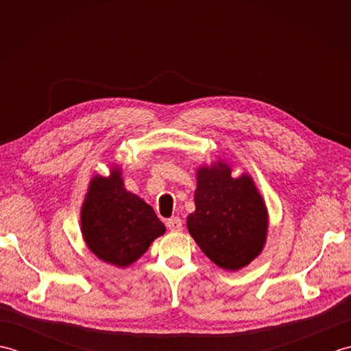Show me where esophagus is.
Returning <instances> with one entry per match:
<instances>
[{"mask_svg":"<svg viewBox=\"0 0 351 351\" xmlns=\"http://www.w3.org/2000/svg\"><path fill=\"white\" fill-rule=\"evenodd\" d=\"M166 226L169 230H171V232H180V230L182 229V221L180 217H170L166 221Z\"/></svg>","mask_w":351,"mask_h":351,"instance_id":"esophagus-1","label":"esophagus"}]
</instances>
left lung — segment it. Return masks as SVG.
<instances>
[{
  "mask_svg": "<svg viewBox=\"0 0 351 351\" xmlns=\"http://www.w3.org/2000/svg\"><path fill=\"white\" fill-rule=\"evenodd\" d=\"M196 210L187 217L190 235L215 265L237 271L264 249L268 213L252 176L232 178L225 161L196 171Z\"/></svg>",
  "mask_w": 351,
  "mask_h": 351,
  "instance_id": "8db88e82",
  "label": "left lung"
}]
</instances>
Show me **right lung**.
<instances>
[{"label":"right lung","mask_w":351,"mask_h":351,"mask_svg":"<svg viewBox=\"0 0 351 351\" xmlns=\"http://www.w3.org/2000/svg\"><path fill=\"white\" fill-rule=\"evenodd\" d=\"M81 232L87 247L104 263L128 267L155 238L166 232L151 205L123 187L122 170L93 176L81 206Z\"/></svg>","instance_id":"add662e5"}]
</instances>
